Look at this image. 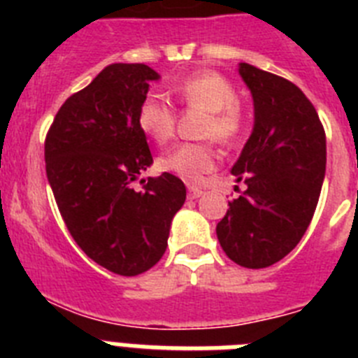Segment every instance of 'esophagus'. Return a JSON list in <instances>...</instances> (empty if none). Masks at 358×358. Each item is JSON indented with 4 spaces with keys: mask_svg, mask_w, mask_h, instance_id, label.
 <instances>
[{
    "mask_svg": "<svg viewBox=\"0 0 358 358\" xmlns=\"http://www.w3.org/2000/svg\"><path fill=\"white\" fill-rule=\"evenodd\" d=\"M202 195V189L197 186H189L188 188V197L189 199H199Z\"/></svg>",
    "mask_w": 358,
    "mask_h": 358,
    "instance_id": "1",
    "label": "esophagus"
}]
</instances>
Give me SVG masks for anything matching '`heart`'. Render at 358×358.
<instances>
[{
  "instance_id": "1",
  "label": "heart",
  "mask_w": 358,
  "mask_h": 358,
  "mask_svg": "<svg viewBox=\"0 0 358 358\" xmlns=\"http://www.w3.org/2000/svg\"><path fill=\"white\" fill-rule=\"evenodd\" d=\"M176 100L188 109L206 110L201 136L215 138L218 143L235 145L242 138L248 116L238 102L236 87L217 71H199L182 78L173 87ZM138 127L152 141L164 145L176 131V110L157 96H147L136 116ZM217 152L211 141L181 143L159 157V169L188 182L201 181L215 169Z\"/></svg>"
}]
</instances>
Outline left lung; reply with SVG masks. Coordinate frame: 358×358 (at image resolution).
Segmentation results:
<instances>
[{
    "label": "left lung",
    "instance_id": "8db88e82",
    "mask_svg": "<svg viewBox=\"0 0 358 358\" xmlns=\"http://www.w3.org/2000/svg\"><path fill=\"white\" fill-rule=\"evenodd\" d=\"M255 100V129L231 169L248 188L217 224L229 260L264 268L285 258L310 226L327 169V134L296 84L242 62Z\"/></svg>",
    "mask_w": 358,
    "mask_h": 358
}]
</instances>
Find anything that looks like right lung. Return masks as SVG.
Returning a JSON list of instances; mask_svg holds the SVG:
<instances>
[{
  "mask_svg": "<svg viewBox=\"0 0 358 358\" xmlns=\"http://www.w3.org/2000/svg\"><path fill=\"white\" fill-rule=\"evenodd\" d=\"M145 64H110L61 106L44 140L46 176L69 235L91 260L138 276L161 260L172 218L186 199L179 177H136L152 164L136 116L148 82Z\"/></svg>",
  "mask_w": 358,
  "mask_h": 358,
  "instance_id": "add662e5",
  "label": "right lung"
}]
</instances>
